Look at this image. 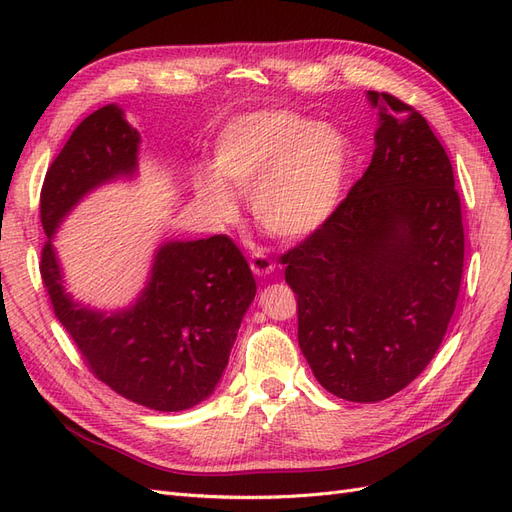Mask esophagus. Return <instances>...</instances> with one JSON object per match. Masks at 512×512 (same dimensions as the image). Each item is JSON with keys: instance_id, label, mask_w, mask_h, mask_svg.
Here are the masks:
<instances>
[{"instance_id": "obj_1", "label": "esophagus", "mask_w": 512, "mask_h": 512, "mask_svg": "<svg viewBox=\"0 0 512 512\" xmlns=\"http://www.w3.org/2000/svg\"><path fill=\"white\" fill-rule=\"evenodd\" d=\"M250 267H252L254 275H269L275 269V262L265 252H252Z\"/></svg>"}]
</instances>
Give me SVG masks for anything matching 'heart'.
<instances>
[{
	"mask_svg": "<svg viewBox=\"0 0 512 512\" xmlns=\"http://www.w3.org/2000/svg\"><path fill=\"white\" fill-rule=\"evenodd\" d=\"M350 166L346 136L284 108L232 117L215 136L211 170L194 177L205 209L222 222L237 213L235 194H250L267 235L297 241L331 218Z\"/></svg>",
	"mask_w": 512,
	"mask_h": 512,
	"instance_id": "1",
	"label": "heart"
}]
</instances>
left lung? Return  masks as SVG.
<instances>
[{"instance_id":"obj_1","label":"left lung","mask_w":512,"mask_h":512,"mask_svg":"<svg viewBox=\"0 0 512 512\" xmlns=\"http://www.w3.org/2000/svg\"><path fill=\"white\" fill-rule=\"evenodd\" d=\"M367 98L380 108L367 170L280 256L303 356L324 389L359 404L399 393L429 365L463 275L461 200L442 143L410 104Z\"/></svg>"}]
</instances>
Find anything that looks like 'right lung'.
I'll return each mask as SVG.
<instances>
[{"instance_id": "right-lung-1", "label": "right lung", "mask_w": 512, "mask_h": 512, "mask_svg": "<svg viewBox=\"0 0 512 512\" xmlns=\"http://www.w3.org/2000/svg\"><path fill=\"white\" fill-rule=\"evenodd\" d=\"M138 143L141 136L115 104L76 126L42 183L40 222L49 241L40 273L57 320L91 374L134 404L179 412L213 393L254 301L256 280L239 247L226 235L164 243L138 301L106 316L64 292L51 243L87 192L134 173Z\"/></svg>"}]
</instances>
